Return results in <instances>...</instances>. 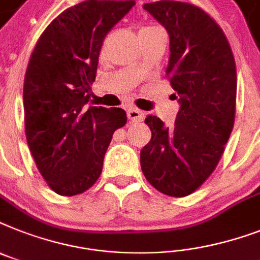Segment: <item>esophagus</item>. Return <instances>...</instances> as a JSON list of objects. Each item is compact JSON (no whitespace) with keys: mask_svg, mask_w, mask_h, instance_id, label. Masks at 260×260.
I'll use <instances>...</instances> for the list:
<instances>
[{"mask_svg":"<svg viewBox=\"0 0 260 260\" xmlns=\"http://www.w3.org/2000/svg\"><path fill=\"white\" fill-rule=\"evenodd\" d=\"M126 116L128 119L132 121V123H141L144 120V112H141L140 109L137 108H129L128 112H126Z\"/></svg>","mask_w":260,"mask_h":260,"instance_id":"34e87169","label":"esophagus"}]
</instances>
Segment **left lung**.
<instances>
[{"mask_svg":"<svg viewBox=\"0 0 260 260\" xmlns=\"http://www.w3.org/2000/svg\"><path fill=\"white\" fill-rule=\"evenodd\" d=\"M143 8L170 35L166 73L180 109L172 126L156 116L145 119L152 137L140 151L141 171L157 191L183 198L210 178L230 139L235 60L220 26L198 6L161 0Z\"/></svg>","mask_w":260,"mask_h":260,"instance_id":"8db88e82","label":"left lung"}]
</instances>
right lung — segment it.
Instances as JSON below:
<instances>
[{
	"label": "right lung",
	"instance_id": "right-lung-1",
	"mask_svg": "<svg viewBox=\"0 0 260 260\" xmlns=\"http://www.w3.org/2000/svg\"><path fill=\"white\" fill-rule=\"evenodd\" d=\"M134 0H86L57 16L40 36L24 81L25 135L50 188L62 196L89 189L103 171L121 108L86 107L105 36Z\"/></svg>",
	"mask_w": 260,
	"mask_h": 260
}]
</instances>
